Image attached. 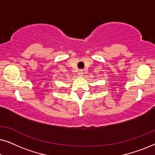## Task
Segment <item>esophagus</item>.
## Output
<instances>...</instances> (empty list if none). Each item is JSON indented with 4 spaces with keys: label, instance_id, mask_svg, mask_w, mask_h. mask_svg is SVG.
<instances>
[{
    "label": "esophagus",
    "instance_id": "34e87169",
    "mask_svg": "<svg viewBox=\"0 0 155 155\" xmlns=\"http://www.w3.org/2000/svg\"><path fill=\"white\" fill-rule=\"evenodd\" d=\"M78 75L79 76L83 75V72H82V70H79V71H78Z\"/></svg>",
    "mask_w": 155,
    "mask_h": 155
}]
</instances>
